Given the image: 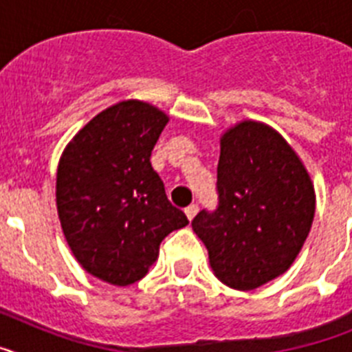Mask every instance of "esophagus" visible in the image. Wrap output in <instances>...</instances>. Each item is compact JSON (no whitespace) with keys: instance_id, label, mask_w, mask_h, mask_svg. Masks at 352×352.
<instances>
[{"instance_id":"esophagus-1","label":"esophagus","mask_w":352,"mask_h":352,"mask_svg":"<svg viewBox=\"0 0 352 352\" xmlns=\"http://www.w3.org/2000/svg\"><path fill=\"white\" fill-rule=\"evenodd\" d=\"M197 211H199L197 204H190L188 208H185V213H186V217H188V220L194 219L195 214H197Z\"/></svg>"}]
</instances>
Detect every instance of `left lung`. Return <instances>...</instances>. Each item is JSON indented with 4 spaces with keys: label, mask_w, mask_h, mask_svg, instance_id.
I'll use <instances>...</instances> for the list:
<instances>
[{
    "label": "left lung",
    "mask_w": 352,
    "mask_h": 352,
    "mask_svg": "<svg viewBox=\"0 0 352 352\" xmlns=\"http://www.w3.org/2000/svg\"><path fill=\"white\" fill-rule=\"evenodd\" d=\"M219 206L199 211L192 229L203 239L214 276L252 291L287 272L316 213L310 176L280 133L241 121L220 139Z\"/></svg>",
    "instance_id": "obj_1"
}]
</instances>
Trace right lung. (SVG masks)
Returning <instances> with one entry per match:
<instances>
[{
    "mask_svg": "<svg viewBox=\"0 0 352 352\" xmlns=\"http://www.w3.org/2000/svg\"><path fill=\"white\" fill-rule=\"evenodd\" d=\"M167 121L155 105L120 102L80 129L60 158L56 206L67 243L109 284L141 280L162 239L188 223L149 162Z\"/></svg>",
    "mask_w": 352,
    "mask_h": 352,
    "instance_id": "obj_1",
    "label": "right lung"
}]
</instances>
